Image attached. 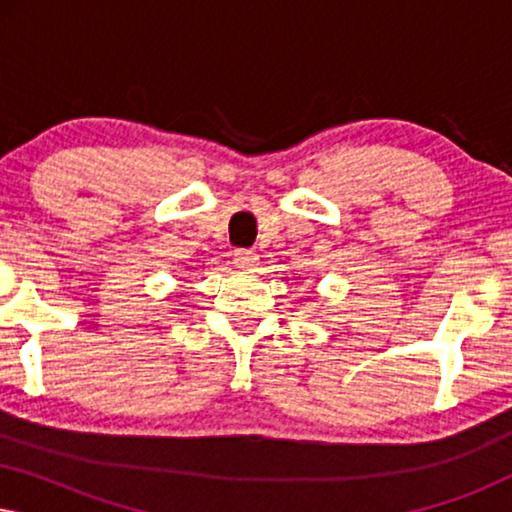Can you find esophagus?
Here are the masks:
<instances>
[{"label":"esophagus","mask_w":512,"mask_h":512,"mask_svg":"<svg viewBox=\"0 0 512 512\" xmlns=\"http://www.w3.org/2000/svg\"><path fill=\"white\" fill-rule=\"evenodd\" d=\"M235 265L244 272H254L258 268V254L251 249H237L235 251Z\"/></svg>","instance_id":"34e87169"}]
</instances>
